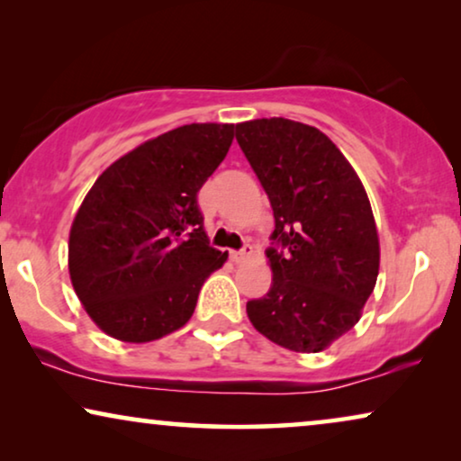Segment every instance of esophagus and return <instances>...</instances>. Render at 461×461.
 <instances>
[{"label": "esophagus", "mask_w": 461, "mask_h": 461, "mask_svg": "<svg viewBox=\"0 0 461 461\" xmlns=\"http://www.w3.org/2000/svg\"><path fill=\"white\" fill-rule=\"evenodd\" d=\"M251 251H254V248H251L249 243H245L241 249H232V251H230V260H232V262H243L245 258L251 256Z\"/></svg>", "instance_id": "obj_1"}]
</instances>
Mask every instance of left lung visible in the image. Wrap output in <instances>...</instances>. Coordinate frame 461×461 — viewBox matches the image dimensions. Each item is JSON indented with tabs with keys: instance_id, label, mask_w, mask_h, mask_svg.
<instances>
[{
	"instance_id": "1",
	"label": "left lung",
	"mask_w": 461,
	"mask_h": 461,
	"mask_svg": "<svg viewBox=\"0 0 461 461\" xmlns=\"http://www.w3.org/2000/svg\"><path fill=\"white\" fill-rule=\"evenodd\" d=\"M235 136L275 216L273 285L248 302V317L283 348L319 352L358 323L375 287L380 243L367 193L312 125L254 119Z\"/></svg>"
}]
</instances>
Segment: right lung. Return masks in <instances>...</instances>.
Segmentation results:
<instances>
[{
  "instance_id": "obj_1",
  "label": "right lung",
  "mask_w": 461,
  "mask_h": 461,
  "mask_svg": "<svg viewBox=\"0 0 461 461\" xmlns=\"http://www.w3.org/2000/svg\"><path fill=\"white\" fill-rule=\"evenodd\" d=\"M235 125L191 123L106 167L68 237L75 294L104 333L150 342L193 317L229 254L212 248L197 193L229 153Z\"/></svg>"
}]
</instances>
